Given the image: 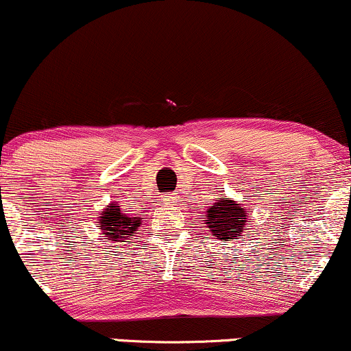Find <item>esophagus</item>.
Here are the masks:
<instances>
[{"label":"esophagus","mask_w":351,"mask_h":351,"mask_svg":"<svg viewBox=\"0 0 351 351\" xmlns=\"http://www.w3.org/2000/svg\"><path fill=\"white\" fill-rule=\"evenodd\" d=\"M176 199H178L176 193H173V195H168V196H163L165 203H173V201H176Z\"/></svg>","instance_id":"obj_1"}]
</instances>
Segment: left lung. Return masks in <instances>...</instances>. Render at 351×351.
Masks as SVG:
<instances>
[{
  "mask_svg": "<svg viewBox=\"0 0 351 351\" xmlns=\"http://www.w3.org/2000/svg\"><path fill=\"white\" fill-rule=\"evenodd\" d=\"M208 229L216 239L231 241L237 239L247 224V213L236 201L221 196L217 198L215 206L206 211Z\"/></svg>",
  "mask_w": 351,
  "mask_h": 351,
  "instance_id": "1",
  "label": "left lung"
}]
</instances>
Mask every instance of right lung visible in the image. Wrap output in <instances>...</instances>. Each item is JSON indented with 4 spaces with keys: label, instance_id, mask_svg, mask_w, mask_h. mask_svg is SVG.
Here are the masks:
<instances>
[{
    "label": "right lung",
    "instance_id": "obj_1",
    "mask_svg": "<svg viewBox=\"0 0 351 351\" xmlns=\"http://www.w3.org/2000/svg\"><path fill=\"white\" fill-rule=\"evenodd\" d=\"M142 224L140 217H130L120 211V206L112 204L99 216V228L107 241L114 243H128V237L134 236L135 231Z\"/></svg>",
    "mask_w": 351,
    "mask_h": 351
}]
</instances>
